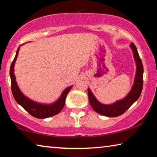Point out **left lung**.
Returning a JSON list of instances; mask_svg holds the SVG:
<instances>
[{
	"instance_id": "8db88e82",
	"label": "left lung",
	"mask_w": 157,
	"mask_h": 157,
	"mask_svg": "<svg viewBox=\"0 0 157 157\" xmlns=\"http://www.w3.org/2000/svg\"><path fill=\"white\" fill-rule=\"evenodd\" d=\"M130 48L132 50L133 58H134L136 71L134 78V82L127 95L124 98L117 100L110 104H104L99 102L92 94L90 89L88 88L89 101L94 110L97 113L107 117H117L124 113L129 109L132 105L136 101L141 94L143 84V66L141 59L138 54L137 48L134 44H130Z\"/></svg>"
}]
</instances>
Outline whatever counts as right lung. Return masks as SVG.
<instances>
[{"label":"right lung","instance_id":"1","mask_svg":"<svg viewBox=\"0 0 157 157\" xmlns=\"http://www.w3.org/2000/svg\"><path fill=\"white\" fill-rule=\"evenodd\" d=\"M20 47L21 46H19V47L18 48L16 56H15L13 62L12 63L10 69V78H11L12 92L14 99L28 113H29L32 116L36 118L44 119V118L50 117L59 113L62 110V109H63L64 106H65L67 95V94L70 91V90L72 88L73 86H69L67 88H66L63 91V92H62L61 95L59 97L58 99L56 100L55 102L51 103V104H42V103L35 101L28 98V97L24 95L23 94V92L21 91L19 86H18L16 77H15L14 74V65L15 62L17 60L18 54H19Z\"/></svg>","mask_w":157,"mask_h":157}]
</instances>
